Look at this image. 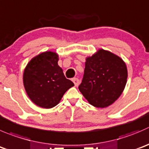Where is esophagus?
Listing matches in <instances>:
<instances>
[{"label": "esophagus", "instance_id": "34e87169", "mask_svg": "<svg viewBox=\"0 0 149 149\" xmlns=\"http://www.w3.org/2000/svg\"><path fill=\"white\" fill-rule=\"evenodd\" d=\"M72 81H73V83H74L75 86H79V82H80V81H79V79H77V78H73V79H72Z\"/></svg>", "mask_w": 149, "mask_h": 149}]
</instances>
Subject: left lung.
Wrapping results in <instances>:
<instances>
[{
  "mask_svg": "<svg viewBox=\"0 0 149 149\" xmlns=\"http://www.w3.org/2000/svg\"><path fill=\"white\" fill-rule=\"evenodd\" d=\"M127 79V70L123 60L113 53L100 49L86 59L79 89L91 105L105 108L122 95Z\"/></svg>",
  "mask_w": 149,
  "mask_h": 149,
  "instance_id": "obj_1",
  "label": "left lung"
}]
</instances>
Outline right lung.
I'll return each instance as SVG.
<instances>
[{
    "label": "right lung",
    "instance_id": "1",
    "mask_svg": "<svg viewBox=\"0 0 149 149\" xmlns=\"http://www.w3.org/2000/svg\"><path fill=\"white\" fill-rule=\"evenodd\" d=\"M57 62L56 53L46 52L32 59L24 71L26 92L30 99L41 108L57 105L66 91L74 86L66 79Z\"/></svg>",
    "mask_w": 149,
    "mask_h": 149
}]
</instances>
